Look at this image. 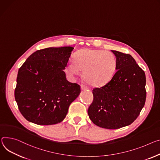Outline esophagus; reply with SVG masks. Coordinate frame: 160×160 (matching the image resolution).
I'll return each instance as SVG.
<instances>
[{
  "instance_id": "34e87169",
  "label": "esophagus",
  "mask_w": 160,
  "mask_h": 160,
  "mask_svg": "<svg viewBox=\"0 0 160 160\" xmlns=\"http://www.w3.org/2000/svg\"><path fill=\"white\" fill-rule=\"evenodd\" d=\"M81 89L83 90V91H85V90H89V88H88V87L85 86L84 85H81Z\"/></svg>"
}]
</instances>
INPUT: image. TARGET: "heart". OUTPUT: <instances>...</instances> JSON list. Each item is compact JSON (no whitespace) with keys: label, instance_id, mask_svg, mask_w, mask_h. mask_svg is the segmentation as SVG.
I'll list each match as a JSON object with an SVG mask.
<instances>
[{"label":"heart","instance_id":"heart-1","mask_svg":"<svg viewBox=\"0 0 160 160\" xmlns=\"http://www.w3.org/2000/svg\"><path fill=\"white\" fill-rule=\"evenodd\" d=\"M70 62L67 70L71 75H78L83 70L85 81L94 87H101L108 83L117 69L115 55L107 51L85 48L78 51Z\"/></svg>","mask_w":160,"mask_h":160}]
</instances>
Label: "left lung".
<instances>
[{
  "label": "left lung",
  "instance_id": "8db88e82",
  "mask_svg": "<svg viewBox=\"0 0 160 160\" xmlns=\"http://www.w3.org/2000/svg\"><path fill=\"white\" fill-rule=\"evenodd\" d=\"M111 51L117 60V71L105 85L92 90L88 115L96 126L114 129L128 126L138 118L146 102V78L132 55Z\"/></svg>",
  "mask_w": 160,
  "mask_h": 160
}]
</instances>
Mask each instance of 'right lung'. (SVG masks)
<instances>
[{
  "label": "right lung",
  "instance_id": "right-lung-1",
  "mask_svg": "<svg viewBox=\"0 0 160 160\" xmlns=\"http://www.w3.org/2000/svg\"><path fill=\"white\" fill-rule=\"evenodd\" d=\"M73 49L64 47L37 50L19 69L14 98L28 121L51 125L66 118L70 104L80 93V85L68 82L64 71Z\"/></svg>",
  "mask_w": 160,
  "mask_h": 160
}]
</instances>
